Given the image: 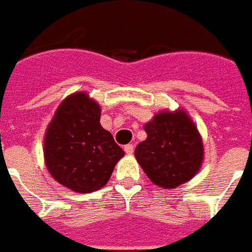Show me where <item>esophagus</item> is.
Here are the masks:
<instances>
[{
  "mask_svg": "<svg viewBox=\"0 0 252 252\" xmlns=\"http://www.w3.org/2000/svg\"><path fill=\"white\" fill-rule=\"evenodd\" d=\"M125 152H126V154H133L134 152L133 145H126V146H125Z\"/></svg>",
  "mask_w": 252,
  "mask_h": 252,
  "instance_id": "obj_1",
  "label": "esophagus"
}]
</instances>
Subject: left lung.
<instances>
[{
    "instance_id": "obj_1",
    "label": "left lung",
    "mask_w": 252,
    "mask_h": 252,
    "mask_svg": "<svg viewBox=\"0 0 252 252\" xmlns=\"http://www.w3.org/2000/svg\"><path fill=\"white\" fill-rule=\"evenodd\" d=\"M144 128L148 137L134 156L150 181L174 189L193 179L203 164L204 145L188 113L183 108L159 111Z\"/></svg>"
}]
</instances>
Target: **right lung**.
Wrapping results in <instances>:
<instances>
[{
    "mask_svg": "<svg viewBox=\"0 0 252 252\" xmlns=\"http://www.w3.org/2000/svg\"><path fill=\"white\" fill-rule=\"evenodd\" d=\"M100 106L84 91L59 104L44 135V162L53 179L76 193L107 184L125 152L100 125Z\"/></svg>",
    "mask_w": 252,
    "mask_h": 252,
    "instance_id": "add662e5",
    "label": "right lung"
}]
</instances>
